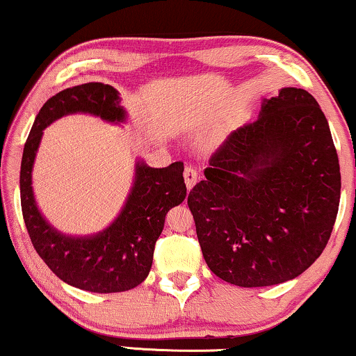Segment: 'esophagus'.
<instances>
[{"label": "esophagus", "mask_w": 356, "mask_h": 356, "mask_svg": "<svg viewBox=\"0 0 356 356\" xmlns=\"http://www.w3.org/2000/svg\"><path fill=\"white\" fill-rule=\"evenodd\" d=\"M183 177H184V183H186V186H188L189 189H191V188L196 184L197 177H200V173L196 172L195 167H186V168H184Z\"/></svg>", "instance_id": "esophagus-1"}]
</instances>
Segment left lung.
Wrapping results in <instances>:
<instances>
[{
  "instance_id": "1",
  "label": "left lung",
  "mask_w": 356,
  "mask_h": 356,
  "mask_svg": "<svg viewBox=\"0 0 356 356\" xmlns=\"http://www.w3.org/2000/svg\"><path fill=\"white\" fill-rule=\"evenodd\" d=\"M189 191L202 257L242 288L296 278L329 242L340 202V167L322 109L301 88L263 101Z\"/></svg>"
}]
</instances>
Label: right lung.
Segmentation results:
<instances>
[{
	"instance_id": "add662e5",
	"label": "right lung",
	"mask_w": 356,
	"mask_h": 356,
	"mask_svg": "<svg viewBox=\"0 0 356 356\" xmlns=\"http://www.w3.org/2000/svg\"><path fill=\"white\" fill-rule=\"evenodd\" d=\"M119 101L118 91L104 83H85L60 91L39 111L22 152L21 207L32 245L60 280L91 293H121L149 276L165 216L186 196L183 161L165 168H150L138 161L126 206L103 232L93 237H68L45 222L31 186L42 131L55 119L72 113H90L104 121L122 122L126 111Z\"/></svg>"
}]
</instances>
